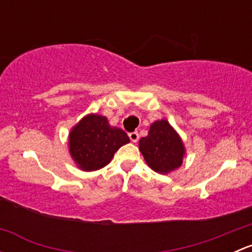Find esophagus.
I'll return each mask as SVG.
<instances>
[{
	"instance_id": "esophagus-1",
	"label": "esophagus",
	"mask_w": 252,
	"mask_h": 252,
	"mask_svg": "<svg viewBox=\"0 0 252 252\" xmlns=\"http://www.w3.org/2000/svg\"><path fill=\"white\" fill-rule=\"evenodd\" d=\"M129 139H130L131 142H136L139 140V134L138 131H133V133H129Z\"/></svg>"
}]
</instances>
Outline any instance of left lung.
<instances>
[{
    "mask_svg": "<svg viewBox=\"0 0 252 252\" xmlns=\"http://www.w3.org/2000/svg\"><path fill=\"white\" fill-rule=\"evenodd\" d=\"M139 150L150 168L161 174L179 168L185 155L182 139L166 119L151 124L149 135L139 141Z\"/></svg>",
    "mask_w": 252,
    "mask_h": 252,
    "instance_id": "left-lung-1",
    "label": "left lung"
}]
</instances>
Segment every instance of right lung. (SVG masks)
<instances>
[{
	"label": "right lung",
	"instance_id": "1",
	"mask_svg": "<svg viewBox=\"0 0 252 252\" xmlns=\"http://www.w3.org/2000/svg\"><path fill=\"white\" fill-rule=\"evenodd\" d=\"M124 130L112 126L100 114H88L69 133V154L83 171H97L107 166L117 150L128 144Z\"/></svg>",
	"mask_w": 252,
	"mask_h": 252
}]
</instances>
